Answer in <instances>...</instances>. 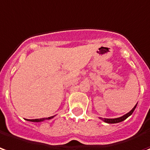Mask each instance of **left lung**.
Masks as SVG:
<instances>
[{
    "label": "left lung",
    "mask_w": 150,
    "mask_h": 150,
    "mask_svg": "<svg viewBox=\"0 0 150 150\" xmlns=\"http://www.w3.org/2000/svg\"><path fill=\"white\" fill-rule=\"evenodd\" d=\"M136 106H137V105L134 106V108H133V110H131L130 112H128V113H126L125 115L122 116V117H118V118H113V119H104V121H105V122H106V123H110V124H114V123H118V122L123 121L124 120H125V119L127 118L128 117H129V116L133 113L134 110H135V108H136ZM101 119L103 120V118H101Z\"/></svg>",
    "instance_id": "left-lung-1"
}]
</instances>
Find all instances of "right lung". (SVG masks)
I'll return each mask as SVG.
<instances>
[{"mask_svg": "<svg viewBox=\"0 0 150 150\" xmlns=\"http://www.w3.org/2000/svg\"><path fill=\"white\" fill-rule=\"evenodd\" d=\"M53 117H48V118H40V119H29L28 121H36V122H38V121H44V120H45V119H51Z\"/></svg>", "mask_w": 150, "mask_h": 150, "instance_id": "add662e5", "label": "right lung"}]
</instances>
